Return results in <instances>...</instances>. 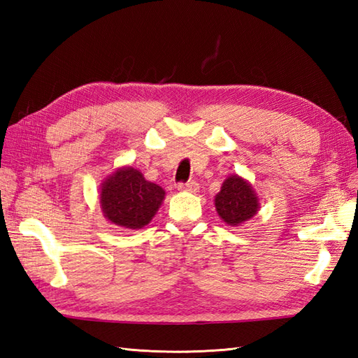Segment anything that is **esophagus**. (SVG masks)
<instances>
[{
	"label": "esophagus",
	"mask_w": 358,
	"mask_h": 358,
	"mask_svg": "<svg viewBox=\"0 0 358 358\" xmlns=\"http://www.w3.org/2000/svg\"><path fill=\"white\" fill-rule=\"evenodd\" d=\"M178 191H186V192H196L199 191V183H195V181H187V183H180L178 186Z\"/></svg>",
	"instance_id": "34e87169"
}]
</instances>
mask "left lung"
I'll return each mask as SVG.
<instances>
[{
	"label": "left lung",
	"instance_id": "8db88e82",
	"mask_svg": "<svg viewBox=\"0 0 358 358\" xmlns=\"http://www.w3.org/2000/svg\"><path fill=\"white\" fill-rule=\"evenodd\" d=\"M260 203L258 196L245 178L231 175L224 180L222 191L215 195V209L220 218L229 226H240L252 218Z\"/></svg>",
	"mask_w": 358,
	"mask_h": 358
}]
</instances>
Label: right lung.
<instances>
[{
  "label": "right lung",
  "instance_id": "right-lung-1",
  "mask_svg": "<svg viewBox=\"0 0 358 358\" xmlns=\"http://www.w3.org/2000/svg\"><path fill=\"white\" fill-rule=\"evenodd\" d=\"M166 192L134 167H120L103 181L100 204L110 223L126 229H141L162 206Z\"/></svg>",
  "mask_w": 358,
  "mask_h": 358
}]
</instances>
